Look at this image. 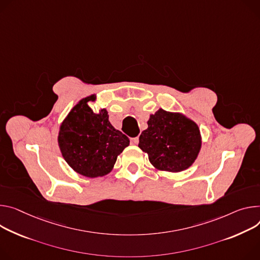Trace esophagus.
I'll return each mask as SVG.
<instances>
[{
	"mask_svg": "<svg viewBox=\"0 0 260 260\" xmlns=\"http://www.w3.org/2000/svg\"><path fill=\"white\" fill-rule=\"evenodd\" d=\"M131 143H132L133 145H137V144L139 143V138H138V137L132 138V139H131Z\"/></svg>",
	"mask_w": 260,
	"mask_h": 260,
	"instance_id": "esophagus-1",
	"label": "esophagus"
}]
</instances>
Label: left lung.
<instances>
[{"instance_id":"1","label":"left lung","mask_w":260,"mask_h":260,"mask_svg":"<svg viewBox=\"0 0 260 260\" xmlns=\"http://www.w3.org/2000/svg\"><path fill=\"white\" fill-rule=\"evenodd\" d=\"M147 124L140 135L139 147L156 170L178 173L192 166L202 145L194 120L179 112L158 109L149 116Z\"/></svg>"}]
</instances>
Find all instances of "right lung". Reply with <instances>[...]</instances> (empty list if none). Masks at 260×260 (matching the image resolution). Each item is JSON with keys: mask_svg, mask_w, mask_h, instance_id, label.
I'll return each instance as SVG.
<instances>
[{"mask_svg": "<svg viewBox=\"0 0 260 260\" xmlns=\"http://www.w3.org/2000/svg\"><path fill=\"white\" fill-rule=\"evenodd\" d=\"M95 101V94L79 101L58 134V145L68 166L90 178L109 174L118 155L129 145V139L110 123L106 109L94 113L89 107V102Z\"/></svg>", "mask_w": 260, "mask_h": 260, "instance_id": "add662e5", "label": "right lung"}]
</instances>
